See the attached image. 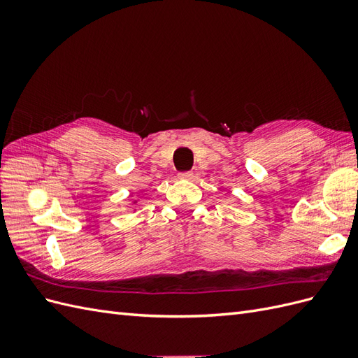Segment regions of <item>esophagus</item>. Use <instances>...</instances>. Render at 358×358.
<instances>
[{"mask_svg": "<svg viewBox=\"0 0 358 358\" xmlns=\"http://www.w3.org/2000/svg\"><path fill=\"white\" fill-rule=\"evenodd\" d=\"M178 176H179V179H192L194 175H192V171H180Z\"/></svg>", "mask_w": 358, "mask_h": 358, "instance_id": "esophagus-1", "label": "esophagus"}]
</instances>
